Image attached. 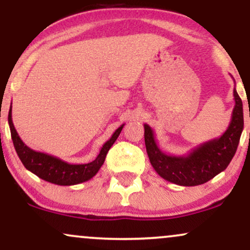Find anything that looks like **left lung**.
Segmentation results:
<instances>
[{
	"instance_id": "left-lung-1",
	"label": "left lung",
	"mask_w": 250,
	"mask_h": 250,
	"mask_svg": "<svg viewBox=\"0 0 250 250\" xmlns=\"http://www.w3.org/2000/svg\"><path fill=\"white\" fill-rule=\"evenodd\" d=\"M233 93L235 105L227 130L217 139L191 149L187 155L166 154L157 146L150 125H143L149 161L162 179L175 185L193 187L208 182L228 167L236 153L243 130L242 100L235 88Z\"/></svg>"
}]
</instances>
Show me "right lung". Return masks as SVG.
<instances>
[{
  "mask_svg": "<svg viewBox=\"0 0 250 250\" xmlns=\"http://www.w3.org/2000/svg\"><path fill=\"white\" fill-rule=\"evenodd\" d=\"M8 122H9L14 147L24 167L40 179L59 186L79 185L95 176L104 162L108 150L116 141L125 125H122L121 127L116 129L110 139L102 146L101 150L94 161L84 163V165H71L53 155L33 150L27 145H24L14 127L13 119H11V107L9 109V115H8Z\"/></svg>",
  "mask_w": 250,
  "mask_h": 250,
  "instance_id": "1",
  "label": "right lung"
}]
</instances>
